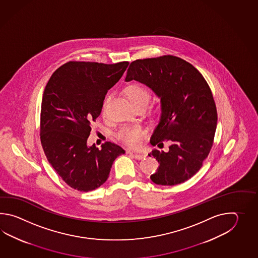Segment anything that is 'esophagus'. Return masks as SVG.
I'll use <instances>...</instances> for the list:
<instances>
[{
  "label": "esophagus",
  "mask_w": 258,
  "mask_h": 258,
  "mask_svg": "<svg viewBox=\"0 0 258 258\" xmlns=\"http://www.w3.org/2000/svg\"><path fill=\"white\" fill-rule=\"evenodd\" d=\"M132 155H133L136 159H139V160L146 158V156H145V155H143V154L132 153Z\"/></svg>",
  "instance_id": "obj_1"
}]
</instances>
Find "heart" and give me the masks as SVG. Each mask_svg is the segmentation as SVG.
<instances>
[{
	"mask_svg": "<svg viewBox=\"0 0 258 258\" xmlns=\"http://www.w3.org/2000/svg\"><path fill=\"white\" fill-rule=\"evenodd\" d=\"M126 94L132 103L137 107L138 105H148L150 98V93L147 88L139 84H132L127 87ZM110 100V95L105 98L102 110H105L106 106ZM117 137L128 147L133 148H139L142 144L144 138L147 137V130L138 124L131 126H122L117 133Z\"/></svg>",
	"mask_w": 258,
	"mask_h": 258,
	"instance_id": "heart-1",
	"label": "heart"
}]
</instances>
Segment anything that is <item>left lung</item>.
<instances>
[{
	"mask_svg": "<svg viewBox=\"0 0 258 258\" xmlns=\"http://www.w3.org/2000/svg\"><path fill=\"white\" fill-rule=\"evenodd\" d=\"M132 80L160 99L151 145L171 144L168 152L154 149L148 154L159 163L151 181L159 185L184 182L200 170L213 146L218 114L209 84L191 63L172 55L134 60L125 77Z\"/></svg>",
	"mask_w": 258,
	"mask_h": 258,
	"instance_id": "1",
	"label": "left lung"
}]
</instances>
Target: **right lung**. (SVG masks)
<instances>
[{"label": "right lung", "instance_id": "right-lung-1", "mask_svg": "<svg viewBox=\"0 0 258 258\" xmlns=\"http://www.w3.org/2000/svg\"><path fill=\"white\" fill-rule=\"evenodd\" d=\"M129 62L105 64L69 61L52 74L44 89L40 141L49 164L66 184L80 192L102 185L117 157L125 153L114 143L88 146L91 123L105 95L120 80Z\"/></svg>", "mask_w": 258, "mask_h": 258}]
</instances>
